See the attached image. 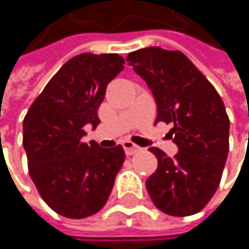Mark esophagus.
I'll use <instances>...</instances> for the list:
<instances>
[{
    "label": "esophagus",
    "instance_id": "34e87169",
    "mask_svg": "<svg viewBox=\"0 0 249 249\" xmlns=\"http://www.w3.org/2000/svg\"><path fill=\"white\" fill-rule=\"evenodd\" d=\"M123 147H124L125 154H126V156H132V154L141 151V147L135 145L134 142H131V141H128V140L123 141Z\"/></svg>",
    "mask_w": 249,
    "mask_h": 249
}]
</instances>
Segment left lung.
I'll return each mask as SVG.
<instances>
[{
  "instance_id": "1",
  "label": "left lung",
  "mask_w": 249,
  "mask_h": 249,
  "mask_svg": "<svg viewBox=\"0 0 249 249\" xmlns=\"http://www.w3.org/2000/svg\"><path fill=\"white\" fill-rule=\"evenodd\" d=\"M126 62L150 88L156 123L174 125L170 131L178 151L172 157L148 148L159 161L145 187L161 212L189 216L202 211L216 192L229 150V118L224 102L197 68L178 50L140 49Z\"/></svg>"
}]
</instances>
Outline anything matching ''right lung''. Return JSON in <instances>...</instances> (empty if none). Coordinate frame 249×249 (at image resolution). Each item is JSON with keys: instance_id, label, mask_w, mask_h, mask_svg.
<instances>
[{"instance_id": "add662e5", "label": "right lung", "mask_w": 249, "mask_h": 249, "mask_svg": "<svg viewBox=\"0 0 249 249\" xmlns=\"http://www.w3.org/2000/svg\"><path fill=\"white\" fill-rule=\"evenodd\" d=\"M124 69L120 54L82 53L68 60L31 104L23 121L28 173L59 215L82 219L99 212L125 160L121 145L82 141L96 128L108 83Z\"/></svg>"}]
</instances>
